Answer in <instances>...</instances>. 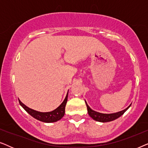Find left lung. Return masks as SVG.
<instances>
[{
    "label": "left lung",
    "instance_id": "left-lung-1",
    "mask_svg": "<svg viewBox=\"0 0 148 148\" xmlns=\"http://www.w3.org/2000/svg\"><path fill=\"white\" fill-rule=\"evenodd\" d=\"M86 102V101H85ZM87 108H88V114L90 115V117L94 119V120L98 121V122H102V123H106V122H110V121H114L115 119H118L119 117H120L121 115H123L127 109H128L130 106L127 107L126 109L123 110L122 111H120V112H116V113H112V114H103V113H100L98 112H96V111L92 110L90 108V106H88L87 102H86Z\"/></svg>",
    "mask_w": 148,
    "mask_h": 148
}]
</instances>
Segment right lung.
<instances>
[{
  "mask_svg": "<svg viewBox=\"0 0 148 148\" xmlns=\"http://www.w3.org/2000/svg\"><path fill=\"white\" fill-rule=\"evenodd\" d=\"M68 98V93L64 98L63 102L62 104L56 108L55 110L51 111V112H41L38 111L34 110L33 109H31L26 106L25 104H23L21 101L19 100V102L21 106L23 107L24 110L27 112L28 114H29L35 118L37 120L42 121L44 123H53L56 122L61 119L64 115V112H65V106L67 102Z\"/></svg>",
  "mask_w": 148,
  "mask_h": 148,
  "instance_id": "add662e5",
  "label": "right lung"
}]
</instances>
